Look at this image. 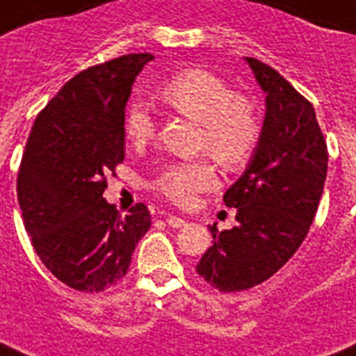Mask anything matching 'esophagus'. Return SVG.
Listing matches in <instances>:
<instances>
[{"label": "esophagus", "instance_id": "1", "mask_svg": "<svg viewBox=\"0 0 356 356\" xmlns=\"http://www.w3.org/2000/svg\"><path fill=\"white\" fill-rule=\"evenodd\" d=\"M164 220L168 222V226H172V227H184V226H186V220H184V218H179V216H172V214H168Z\"/></svg>", "mask_w": 356, "mask_h": 356}]
</instances>
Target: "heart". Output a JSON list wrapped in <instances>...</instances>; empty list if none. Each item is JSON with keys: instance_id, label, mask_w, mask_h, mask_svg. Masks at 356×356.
Here are the masks:
<instances>
[{"instance_id": "obj_1", "label": "heart", "mask_w": 356, "mask_h": 356, "mask_svg": "<svg viewBox=\"0 0 356 356\" xmlns=\"http://www.w3.org/2000/svg\"><path fill=\"white\" fill-rule=\"evenodd\" d=\"M160 99L172 110L200 124L197 149H205L226 170H238L254 153L259 140V121L250 99L235 95L218 76L188 69L172 76L160 88ZM156 123L149 104L134 100L124 115V134L132 145H145L154 138ZM216 183L213 162L205 156L175 162L164 168L154 186L181 207Z\"/></svg>"}]
</instances>
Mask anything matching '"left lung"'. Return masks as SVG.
Returning a JSON list of instances; mask_svg holds the SVG:
<instances>
[{
  "label": "left lung",
  "mask_w": 356,
  "mask_h": 356,
  "mask_svg": "<svg viewBox=\"0 0 356 356\" xmlns=\"http://www.w3.org/2000/svg\"><path fill=\"white\" fill-rule=\"evenodd\" d=\"M265 91V121L244 173L224 203L237 209V226L218 232L196 265L218 291H244L268 280L305 241L327 179V142L316 110L273 67L244 58Z\"/></svg>",
  "instance_id": "left-lung-1"
}]
</instances>
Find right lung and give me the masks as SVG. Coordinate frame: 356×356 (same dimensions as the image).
<instances>
[{
  "label": "right lung",
  "mask_w": 356,
  "mask_h": 356,
  "mask_svg": "<svg viewBox=\"0 0 356 356\" xmlns=\"http://www.w3.org/2000/svg\"><path fill=\"white\" fill-rule=\"evenodd\" d=\"M151 54H129L81 70L37 115L18 170L26 232L44 267L76 291L123 280L151 214H121L102 197L124 160V106Z\"/></svg>",
  "instance_id": "right-lung-1"
}]
</instances>
